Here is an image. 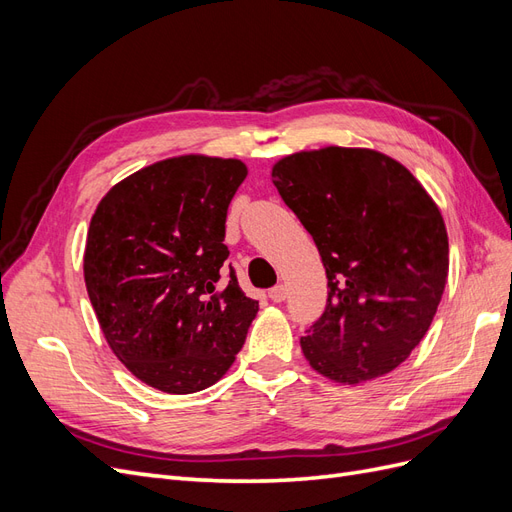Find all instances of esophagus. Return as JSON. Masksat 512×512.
<instances>
[{"label": "esophagus", "instance_id": "34e87169", "mask_svg": "<svg viewBox=\"0 0 512 512\" xmlns=\"http://www.w3.org/2000/svg\"><path fill=\"white\" fill-rule=\"evenodd\" d=\"M286 297H288V290H286L284 284H280V286H275V288L269 290V299H271L273 303H282V301H286Z\"/></svg>", "mask_w": 512, "mask_h": 512}]
</instances>
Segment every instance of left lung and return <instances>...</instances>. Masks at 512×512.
Returning <instances> with one entry per match:
<instances>
[{
	"mask_svg": "<svg viewBox=\"0 0 512 512\" xmlns=\"http://www.w3.org/2000/svg\"><path fill=\"white\" fill-rule=\"evenodd\" d=\"M271 177L329 280L327 307L301 337L305 359L339 384L389 374L421 344L446 286L438 205L404 164L374 149L299 151Z\"/></svg>",
	"mask_w": 512,
	"mask_h": 512,
	"instance_id": "8db88e82",
	"label": "left lung"
}]
</instances>
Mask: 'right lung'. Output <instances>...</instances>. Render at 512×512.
Listing matches in <instances>:
<instances>
[{"label": "right lung", "mask_w": 512, "mask_h": 512, "mask_svg": "<svg viewBox=\"0 0 512 512\" xmlns=\"http://www.w3.org/2000/svg\"><path fill=\"white\" fill-rule=\"evenodd\" d=\"M245 177L235 158H168L115 183L91 218L83 271L100 329L162 393L218 382L256 318L235 269L222 271L226 213Z\"/></svg>", "instance_id": "obj_1"}]
</instances>
